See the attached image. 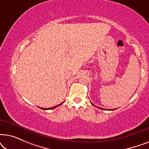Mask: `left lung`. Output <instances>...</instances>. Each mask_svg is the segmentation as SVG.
I'll use <instances>...</instances> for the list:
<instances>
[{"label": "left lung", "instance_id": "left-lung-1", "mask_svg": "<svg viewBox=\"0 0 149 149\" xmlns=\"http://www.w3.org/2000/svg\"><path fill=\"white\" fill-rule=\"evenodd\" d=\"M91 104L92 105H93V106H95L94 104H92L91 103ZM95 107H96V106H95ZM97 108H99V109H102V110H106V109H102V108H100V107H97ZM115 109H113V110H115ZM113 110H109V111H113Z\"/></svg>", "mask_w": 149, "mask_h": 149}]
</instances>
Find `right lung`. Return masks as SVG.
<instances>
[{"mask_svg": "<svg viewBox=\"0 0 149 149\" xmlns=\"http://www.w3.org/2000/svg\"><path fill=\"white\" fill-rule=\"evenodd\" d=\"M63 104V102H62V103H61V104H58V105L56 106V107H51V108H49V109H44V108H40V109H42V110H50V109H55V108H56V107H59V106H60L61 104Z\"/></svg>", "mask_w": 149, "mask_h": 149, "instance_id": "1", "label": "right lung"}]
</instances>
